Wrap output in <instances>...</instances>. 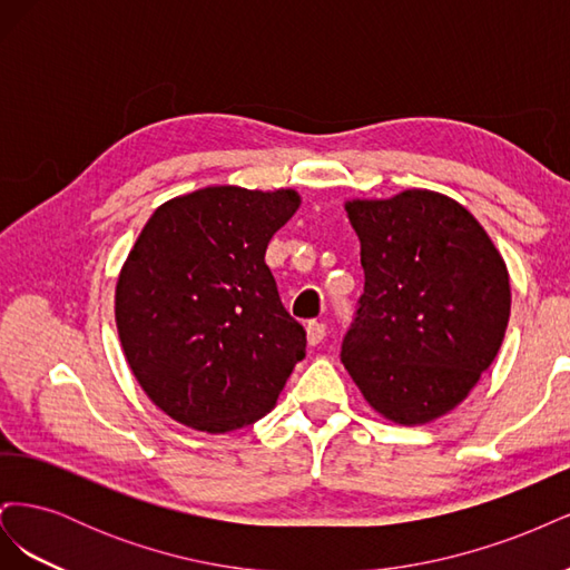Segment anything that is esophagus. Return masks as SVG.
Returning a JSON list of instances; mask_svg holds the SVG:
<instances>
[{"instance_id": "obj_1", "label": "esophagus", "mask_w": 570, "mask_h": 570, "mask_svg": "<svg viewBox=\"0 0 570 570\" xmlns=\"http://www.w3.org/2000/svg\"><path fill=\"white\" fill-rule=\"evenodd\" d=\"M323 337H325V325L318 321H308L306 323V342L314 347V344H318Z\"/></svg>"}]
</instances>
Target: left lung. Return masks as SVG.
I'll return each mask as SVG.
<instances>
[{
	"label": "left lung",
	"mask_w": 570,
	"mask_h": 570,
	"mask_svg": "<svg viewBox=\"0 0 570 570\" xmlns=\"http://www.w3.org/2000/svg\"><path fill=\"white\" fill-rule=\"evenodd\" d=\"M344 212L366 285L342 364L383 419L425 425L471 394L502 347L507 264L475 216L433 189L347 199Z\"/></svg>",
	"instance_id": "left-lung-1"
}]
</instances>
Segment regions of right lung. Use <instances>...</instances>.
I'll return each mask as SVG.
<instances>
[{
	"label": "right lung",
	"mask_w": 570,
	"mask_h": 570,
	"mask_svg": "<svg viewBox=\"0 0 570 570\" xmlns=\"http://www.w3.org/2000/svg\"><path fill=\"white\" fill-rule=\"evenodd\" d=\"M297 189L206 185L157 206L120 266L118 340L154 406L199 430L264 419L306 354L264 262Z\"/></svg>",
	"instance_id": "right-lung-1"
}]
</instances>
